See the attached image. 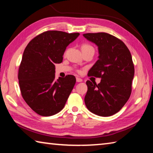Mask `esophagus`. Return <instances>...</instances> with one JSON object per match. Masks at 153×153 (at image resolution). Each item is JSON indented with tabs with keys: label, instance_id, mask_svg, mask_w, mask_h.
<instances>
[{
	"label": "esophagus",
	"instance_id": "esophagus-1",
	"mask_svg": "<svg viewBox=\"0 0 153 153\" xmlns=\"http://www.w3.org/2000/svg\"><path fill=\"white\" fill-rule=\"evenodd\" d=\"M76 82H82V79L81 78H79V77H76Z\"/></svg>",
	"mask_w": 153,
	"mask_h": 153
}]
</instances>
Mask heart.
I'll return each mask as SVG.
<instances>
[{"label":"heart","instance_id":"heart-1","mask_svg":"<svg viewBox=\"0 0 153 153\" xmlns=\"http://www.w3.org/2000/svg\"><path fill=\"white\" fill-rule=\"evenodd\" d=\"M90 50L94 51V48H93L92 46L88 45V44H84V45H82V52L88 51H90Z\"/></svg>","mask_w":153,"mask_h":153}]
</instances>
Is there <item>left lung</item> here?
<instances>
[{
    "mask_svg": "<svg viewBox=\"0 0 153 153\" xmlns=\"http://www.w3.org/2000/svg\"><path fill=\"white\" fill-rule=\"evenodd\" d=\"M98 48V60L89 76L100 77L98 84L88 80L84 101L90 112L102 117L117 113L131 92L134 66L130 52L121 40L105 32L83 34Z\"/></svg>",
    "mask_w": 153,
    "mask_h": 153,
    "instance_id": "obj_1",
    "label": "left lung"
}]
</instances>
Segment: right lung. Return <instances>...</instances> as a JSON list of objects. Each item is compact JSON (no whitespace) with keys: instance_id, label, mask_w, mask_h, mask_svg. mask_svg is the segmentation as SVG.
Returning a JSON list of instances; mask_svg holds the SVG:
<instances>
[{"instance_id":"1","label":"right lung","mask_w":153,"mask_h":153,"mask_svg":"<svg viewBox=\"0 0 153 153\" xmlns=\"http://www.w3.org/2000/svg\"><path fill=\"white\" fill-rule=\"evenodd\" d=\"M79 33L46 31L30 41L23 54L18 79L22 97L41 116L55 115L63 109L76 84L74 76L55 79L56 63L63 61L67 46Z\"/></svg>"}]
</instances>
